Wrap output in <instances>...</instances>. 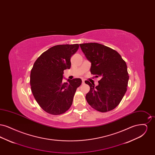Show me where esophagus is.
Here are the masks:
<instances>
[{"mask_svg": "<svg viewBox=\"0 0 155 155\" xmlns=\"http://www.w3.org/2000/svg\"><path fill=\"white\" fill-rule=\"evenodd\" d=\"M82 84H84V83H85V81L82 80Z\"/></svg>", "mask_w": 155, "mask_h": 155, "instance_id": "obj_1", "label": "esophagus"}]
</instances>
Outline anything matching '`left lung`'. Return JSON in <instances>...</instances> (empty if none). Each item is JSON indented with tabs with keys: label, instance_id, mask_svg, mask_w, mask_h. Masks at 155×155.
Returning a JSON list of instances; mask_svg holds the SVG:
<instances>
[{
	"label": "left lung",
	"instance_id": "left-lung-1",
	"mask_svg": "<svg viewBox=\"0 0 155 155\" xmlns=\"http://www.w3.org/2000/svg\"><path fill=\"white\" fill-rule=\"evenodd\" d=\"M85 57L91 63V73L100 77L98 85L88 81L90 87L86 95L89 104L101 112L116 108L124 96L129 75L125 61L115 50L97 43L80 44Z\"/></svg>",
	"mask_w": 155,
	"mask_h": 155
}]
</instances>
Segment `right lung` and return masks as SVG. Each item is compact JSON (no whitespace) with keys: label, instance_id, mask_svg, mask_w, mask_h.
I'll return each instance as SVG.
<instances>
[{"label":"right lung","instance_id":"1","mask_svg":"<svg viewBox=\"0 0 155 155\" xmlns=\"http://www.w3.org/2000/svg\"><path fill=\"white\" fill-rule=\"evenodd\" d=\"M79 45H59L44 52L35 61L30 74V85L37 103L46 112L59 115L71 107L80 78L62 81L64 70L70 69V59Z\"/></svg>","mask_w":155,"mask_h":155}]
</instances>
